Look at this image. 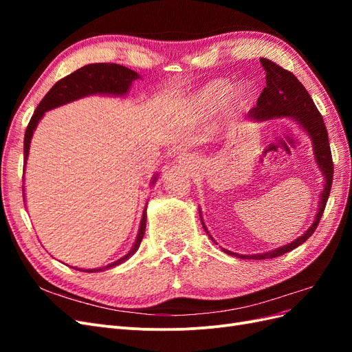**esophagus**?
I'll use <instances>...</instances> for the list:
<instances>
[{"instance_id":"esophagus-1","label":"esophagus","mask_w":352,"mask_h":352,"mask_svg":"<svg viewBox=\"0 0 352 352\" xmlns=\"http://www.w3.org/2000/svg\"><path fill=\"white\" fill-rule=\"evenodd\" d=\"M190 163H192V157H190L189 154H182V155H179V164L188 166V164H190Z\"/></svg>"}]
</instances>
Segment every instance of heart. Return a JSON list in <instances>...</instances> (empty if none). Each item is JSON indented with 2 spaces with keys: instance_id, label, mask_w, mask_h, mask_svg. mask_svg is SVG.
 <instances>
[{
  "instance_id": "obj_1",
  "label": "heart",
  "mask_w": 352,
  "mask_h": 352,
  "mask_svg": "<svg viewBox=\"0 0 352 352\" xmlns=\"http://www.w3.org/2000/svg\"><path fill=\"white\" fill-rule=\"evenodd\" d=\"M232 94V83L225 79H216L206 83L199 88L192 97L190 104L192 107L202 114H211L220 110L225 105ZM250 100V89L247 87L238 88L232 95V101L235 105H243Z\"/></svg>"
}]
</instances>
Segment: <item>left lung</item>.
<instances>
[{
	"instance_id": "1",
	"label": "left lung",
	"mask_w": 352,
	"mask_h": 352,
	"mask_svg": "<svg viewBox=\"0 0 352 352\" xmlns=\"http://www.w3.org/2000/svg\"><path fill=\"white\" fill-rule=\"evenodd\" d=\"M260 61H261V66L265 70V88L263 89L261 95L257 100V107L251 109L247 117H250V119L254 122H264L269 119H276V117H278V119L279 117H287V119L294 120L298 126H300L301 129L310 136V140L313 142V151H314L317 166L322 170V173L324 176V188L320 195V201H318V211L313 225L308 228L307 232L300 238H296L291 243L283 245L280 248H276L273 251L263 252V254L243 255V254H236V252L225 250L228 254L233 255V257L245 258V260H264V258L280 257L282 254H286L292 251L294 248L300 247L302 242H305L308 238H310L314 233L318 221H320L323 216V211H324L326 202L330 194V188H332V180H333V163H332V153H330L327 131L323 122V117L320 113H318L316 104L310 97V94L307 92V89L302 87V83L298 80L291 72L285 70L283 67L276 65V63H273L272 60L260 58ZM199 217H201V211H199ZM202 226H204V221H202Z\"/></svg>"
}]
</instances>
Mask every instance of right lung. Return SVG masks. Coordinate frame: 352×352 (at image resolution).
<instances>
[{
	"label": "right lung",
	"instance_id": "1",
	"mask_svg": "<svg viewBox=\"0 0 352 352\" xmlns=\"http://www.w3.org/2000/svg\"><path fill=\"white\" fill-rule=\"evenodd\" d=\"M135 79H140V74L131 69L124 67V66L114 65V63H94V65L83 66V67L78 69L76 72L67 74L66 78L60 79L54 85V87H52L47 92V95L42 98V101L38 104V107L26 127L25 142H23V154H25L23 167H26L32 135H34L36 126L42 117H44L45 111L60 107V105H65L67 102L76 101L79 98L88 97V95H95V94L126 95V92H129L131 85ZM155 179L157 177L153 179L151 184L155 182ZM23 199H25V192H23ZM145 211L146 210H144L140 232H138V236H136L133 247L131 248L129 252L124 255V257L119 258L109 265H104V267H100V269H88V270L80 269V270L88 272V273L102 272V270L114 267V265H119V264L124 263L129 257H132V255L138 251V248H140L141 241H142L144 233H145V228H146Z\"/></svg>",
	"mask_w": 352,
	"mask_h": 352
}]
</instances>
